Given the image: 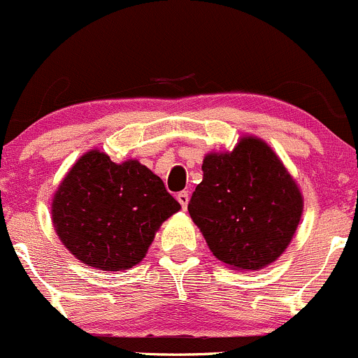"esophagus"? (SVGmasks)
I'll use <instances>...</instances> for the list:
<instances>
[{
	"mask_svg": "<svg viewBox=\"0 0 358 358\" xmlns=\"http://www.w3.org/2000/svg\"><path fill=\"white\" fill-rule=\"evenodd\" d=\"M176 198H178L179 205L182 206L184 210H186L187 201H189V193H187V191H180V193H178V196H176Z\"/></svg>",
	"mask_w": 358,
	"mask_h": 358,
	"instance_id": "34e87169",
	"label": "esophagus"
}]
</instances>
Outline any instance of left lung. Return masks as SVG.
I'll return each mask as SVG.
<instances>
[{"instance_id":"8db88e82","label":"left lung","mask_w":358,"mask_h":358,"mask_svg":"<svg viewBox=\"0 0 358 358\" xmlns=\"http://www.w3.org/2000/svg\"><path fill=\"white\" fill-rule=\"evenodd\" d=\"M187 205L210 251L236 270H261L290 244L302 194L275 152L242 138L232 152L210 153Z\"/></svg>"}]
</instances>
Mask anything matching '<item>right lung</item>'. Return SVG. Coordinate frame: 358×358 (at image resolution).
Segmentation results:
<instances>
[{"mask_svg":"<svg viewBox=\"0 0 358 358\" xmlns=\"http://www.w3.org/2000/svg\"><path fill=\"white\" fill-rule=\"evenodd\" d=\"M180 205L138 160L114 164L92 150L68 172L52 201V224L88 266L119 271L140 263L153 236Z\"/></svg>","mask_w":358,"mask_h":358,"instance_id":"obj_1","label":"right lung"}]
</instances>
